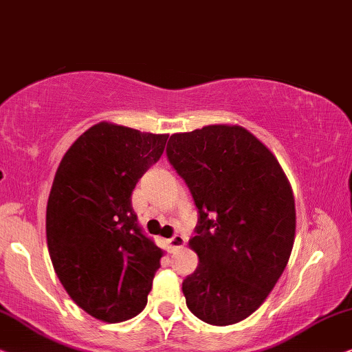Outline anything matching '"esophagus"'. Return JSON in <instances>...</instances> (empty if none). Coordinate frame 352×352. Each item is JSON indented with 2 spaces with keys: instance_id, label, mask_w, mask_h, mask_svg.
<instances>
[{
  "instance_id": "1",
  "label": "esophagus",
  "mask_w": 352,
  "mask_h": 352,
  "mask_svg": "<svg viewBox=\"0 0 352 352\" xmlns=\"http://www.w3.org/2000/svg\"><path fill=\"white\" fill-rule=\"evenodd\" d=\"M185 236H182V235H173L170 240H168L167 243H168V250L170 251H177V250H180L182 246L185 245Z\"/></svg>"
}]
</instances>
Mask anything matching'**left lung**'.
<instances>
[{"mask_svg": "<svg viewBox=\"0 0 352 352\" xmlns=\"http://www.w3.org/2000/svg\"><path fill=\"white\" fill-rule=\"evenodd\" d=\"M167 157L199 210L188 241L198 269L182 285L186 306L210 325H233L261 307L282 277L296 235L288 177L241 125L173 133Z\"/></svg>", "mask_w": 352, "mask_h": 352, "instance_id": "obj_1", "label": "left lung"}]
</instances>
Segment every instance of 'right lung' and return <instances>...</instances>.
<instances>
[{
    "instance_id": "add662e5",
    "label": "right lung",
    "mask_w": 352,
    "mask_h": 352,
    "mask_svg": "<svg viewBox=\"0 0 352 352\" xmlns=\"http://www.w3.org/2000/svg\"><path fill=\"white\" fill-rule=\"evenodd\" d=\"M167 133L100 122L64 154L46 206V243L72 301L101 322L138 316L164 251L144 236L132 208L142 175Z\"/></svg>"
}]
</instances>
